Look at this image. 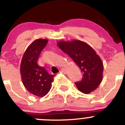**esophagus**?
Masks as SVG:
<instances>
[{
	"label": "esophagus",
	"instance_id": "1",
	"mask_svg": "<svg viewBox=\"0 0 125 125\" xmlns=\"http://www.w3.org/2000/svg\"><path fill=\"white\" fill-rule=\"evenodd\" d=\"M60 73H66V70H65L64 68H62V69H60Z\"/></svg>",
	"mask_w": 125,
	"mask_h": 125
}]
</instances>
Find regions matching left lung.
Listing matches in <instances>:
<instances>
[{"mask_svg": "<svg viewBox=\"0 0 125 125\" xmlns=\"http://www.w3.org/2000/svg\"><path fill=\"white\" fill-rule=\"evenodd\" d=\"M58 46L74 61L81 70L82 78L75 82L77 88L85 94L96 89L102 80L103 62L93 49L79 40L60 42Z\"/></svg>", "mask_w": 125, "mask_h": 125, "instance_id": "obj_1", "label": "left lung"}]
</instances>
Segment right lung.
<instances>
[{
  "label": "right lung",
  "mask_w": 125,
  "mask_h": 125,
  "mask_svg": "<svg viewBox=\"0 0 125 125\" xmlns=\"http://www.w3.org/2000/svg\"><path fill=\"white\" fill-rule=\"evenodd\" d=\"M47 43V40L43 39L33 42L26 50L20 65L24 86L29 93L38 97H43L48 93L55 76L38 64L40 55Z\"/></svg>",
  "instance_id": "1"
}]
</instances>
